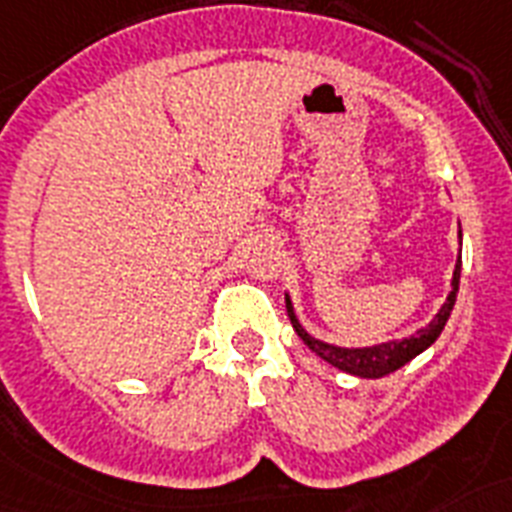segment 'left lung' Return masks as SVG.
I'll list each match as a JSON object with an SVG mask.
<instances>
[{
  "label": "left lung",
  "instance_id": "obj_1",
  "mask_svg": "<svg viewBox=\"0 0 512 512\" xmlns=\"http://www.w3.org/2000/svg\"><path fill=\"white\" fill-rule=\"evenodd\" d=\"M458 239L463 244V231H458ZM460 268H463V260L458 255V263L452 270L450 281V294L444 299V305L436 310V315L431 318L426 326L415 328L413 334L402 336V339H389V342L371 344V347H339V344H328L318 336H313L310 331H305V326L299 323L297 313H294L292 297L286 294V313H289V321H292L294 331L299 334V339L315 352V355L326 360L328 365H334L339 371L350 373L357 378H384L389 373H394L397 368L407 365L413 357H418L421 352H426L431 344L439 339V334L444 331L447 321H450L452 307H455V299H458L460 289Z\"/></svg>",
  "mask_w": 512,
  "mask_h": 512
}]
</instances>
